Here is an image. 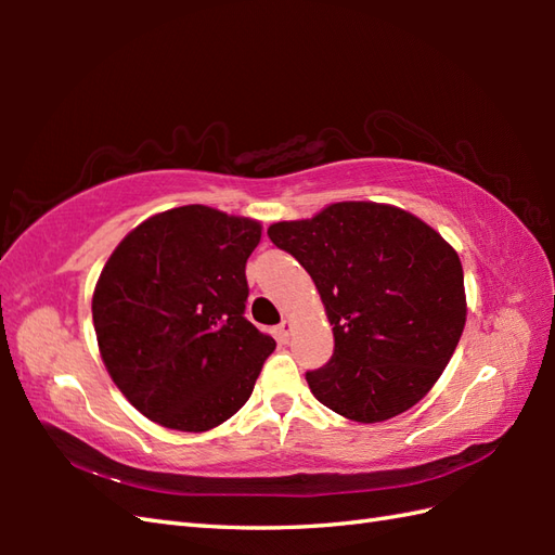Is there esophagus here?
<instances>
[{"label": "esophagus", "mask_w": 555, "mask_h": 555, "mask_svg": "<svg viewBox=\"0 0 555 555\" xmlns=\"http://www.w3.org/2000/svg\"><path fill=\"white\" fill-rule=\"evenodd\" d=\"M274 334H276V338H279V340H284V344H286V340L291 338V322H288V320L281 322V324L276 326V332H274Z\"/></svg>", "instance_id": "esophagus-1"}]
</instances>
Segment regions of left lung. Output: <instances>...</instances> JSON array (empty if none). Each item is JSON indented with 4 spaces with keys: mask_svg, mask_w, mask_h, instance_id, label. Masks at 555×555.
Here are the masks:
<instances>
[{
    "mask_svg": "<svg viewBox=\"0 0 555 555\" xmlns=\"http://www.w3.org/2000/svg\"><path fill=\"white\" fill-rule=\"evenodd\" d=\"M267 233L312 276L334 326L332 360L305 374L314 398L372 424L427 396L465 328L453 247L415 215L379 203H336Z\"/></svg>",
    "mask_w": 555,
    "mask_h": 555,
    "instance_id": "1",
    "label": "left lung"
}]
</instances>
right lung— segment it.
Here are the masks:
<instances>
[{
  "mask_svg": "<svg viewBox=\"0 0 555 555\" xmlns=\"http://www.w3.org/2000/svg\"><path fill=\"white\" fill-rule=\"evenodd\" d=\"M262 227L205 205L140 223L104 264L92 322L104 367L167 429L219 427L250 398L276 340L245 320V262Z\"/></svg>",
  "mask_w": 555,
  "mask_h": 555,
  "instance_id": "1",
  "label": "right lung"
}]
</instances>
